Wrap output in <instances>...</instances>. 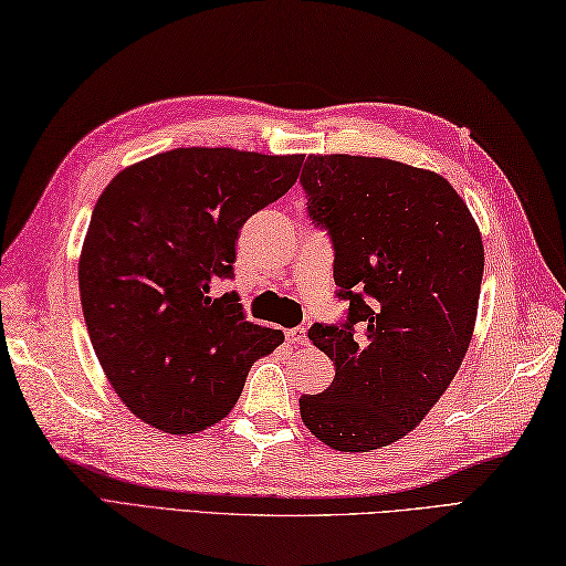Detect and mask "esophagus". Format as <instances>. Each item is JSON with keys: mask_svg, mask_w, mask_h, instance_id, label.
Segmentation results:
<instances>
[{"mask_svg": "<svg viewBox=\"0 0 566 566\" xmlns=\"http://www.w3.org/2000/svg\"><path fill=\"white\" fill-rule=\"evenodd\" d=\"M286 340H290L292 345H308V333H306V328H292V331H286Z\"/></svg>", "mask_w": 566, "mask_h": 566, "instance_id": "obj_1", "label": "esophagus"}]
</instances>
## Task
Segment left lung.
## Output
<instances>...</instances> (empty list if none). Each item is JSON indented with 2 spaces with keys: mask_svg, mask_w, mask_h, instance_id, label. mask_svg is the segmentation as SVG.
<instances>
[{
  "mask_svg": "<svg viewBox=\"0 0 566 566\" xmlns=\"http://www.w3.org/2000/svg\"><path fill=\"white\" fill-rule=\"evenodd\" d=\"M308 216L335 250L338 326L308 338L335 377L298 399L304 426L340 452L401 440L450 387L472 340L484 245L448 179L387 158L308 155Z\"/></svg>",
  "mask_w": 566,
  "mask_h": 566,
  "instance_id": "1",
  "label": "left lung"
}]
</instances>
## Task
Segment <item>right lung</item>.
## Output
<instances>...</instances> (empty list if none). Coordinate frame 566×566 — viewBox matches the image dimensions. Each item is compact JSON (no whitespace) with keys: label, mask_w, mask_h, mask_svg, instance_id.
I'll return each mask as SVG.
<instances>
[{"label":"right lung","mask_w":566,"mask_h":566,"mask_svg":"<svg viewBox=\"0 0 566 566\" xmlns=\"http://www.w3.org/2000/svg\"><path fill=\"white\" fill-rule=\"evenodd\" d=\"M304 155L175 148L118 172L92 211L80 255L90 340L122 401L187 436L235 406L282 331L245 321L231 280L238 231L292 189Z\"/></svg>","instance_id":"right-lung-1"}]
</instances>
